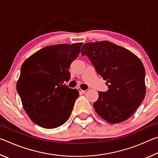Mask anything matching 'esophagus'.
<instances>
[{
	"instance_id": "1",
	"label": "esophagus",
	"mask_w": 158,
	"mask_h": 158,
	"mask_svg": "<svg viewBox=\"0 0 158 158\" xmlns=\"http://www.w3.org/2000/svg\"><path fill=\"white\" fill-rule=\"evenodd\" d=\"M78 89V90H79V92H80V93H84L85 91H86V90H82L81 89V88H80V87H79L78 88V89Z\"/></svg>"
}]
</instances>
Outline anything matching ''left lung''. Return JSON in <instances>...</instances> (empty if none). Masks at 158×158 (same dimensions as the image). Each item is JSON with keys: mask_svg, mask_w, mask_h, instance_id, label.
Wrapping results in <instances>:
<instances>
[{"mask_svg": "<svg viewBox=\"0 0 158 158\" xmlns=\"http://www.w3.org/2000/svg\"><path fill=\"white\" fill-rule=\"evenodd\" d=\"M81 53L89 58L109 88L106 92H98L93 103L95 111L111 124L126 121L145 98L142 62L130 51L109 41L85 44Z\"/></svg>", "mask_w": 158, "mask_h": 158, "instance_id": "1", "label": "left lung"}]
</instances>
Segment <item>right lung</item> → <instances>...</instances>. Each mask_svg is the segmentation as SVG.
<instances>
[{"mask_svg":"<svg viewBox=\"0 0 158 158\" xmlns=\"http://www.w3.org/2000/svg\"><path fill=\"white\" fill-rule=\"evenodd\" d=\"M82 42L45 47L23 63L17 90L23 107L34 123L47 129L68 121L79 91L64 84Z\"/></svg>","mask_w":158,"mask_h":158,"instance_id":"right-lung-1","label":"right lung"}]
</instances>
